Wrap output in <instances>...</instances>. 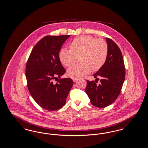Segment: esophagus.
Segmentation results:
<instances>
[{
	"label": "esophagus",
	"mask_w": 148,
	"mask_h": 148,
	"mask_svg": "<svg viewBox=\"0 0 148 148\" xmlns=\"http://www.w3.org/2000/svg\"><path fill=\"white\" fill-rule=\"evenodd\" d=\"M73 80L74 82H77V79H73Z\"/></svg>",
	"instance_id": "34e87169"
}]
</instances>
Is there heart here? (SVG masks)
I'll return each mask as SVG.
<instances>
[{"label":"heart","instance_id":"b5f03b06","mask_svg":"<svg viewBox=\"0 0 148 148\" xmlns=\"http://www.w3.org/2000/svg\"><path fill=\"white\" fill-rule=\"evenodd\" d=\"M71 50L63 48L60 51L59 59L63 65L71 67L80 58L81 65L70 68L67 76L78 79L88 74L91 69L98 71L105 64L108 56V45L105 40L90 36H82L74 39L70 45Z\"/></svg>","mask_w":148,"mask_h":148}]
</instances>
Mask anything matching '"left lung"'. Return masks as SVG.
<instances>
[{"mask_svg":"<svg viewBox=\"0 0 148 148\" xmlns=\"http://www.w3.org/2000/svg\"><path fill=\"white\" fill-rule=\"evenodd\" d=\"M108 56L105 64L93 76L95 81L87 80L85 91L91 103L99 108L111 105L119 95L125 79V66L121 51L114 42L106 38ZM101 77V84L95 82Z\"/></svg>","mask_w":148,"mask_h":148,"instance_id":"left-lung-1","label":"left lung"}]
</instances>
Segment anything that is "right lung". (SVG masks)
<instances>
[{"label": "right lung", "mask_w": 148, "mask_h": 148, "mask_svg": "<svg viewBox=\"0 0 148 148\" xmlns=\"http://www.w3.org/2000/svg\"><path fill=\"white\" fill-rule=\"evenodd\" d=\"M71 35L46 36L33 48L26 66V77L30 94L36 102L48 111L64 106L73 85L71 78L60 79L65 73L59 53L64 42Z\"/></svg>", "instance_id": "right-lung-1"}]
</instances>
